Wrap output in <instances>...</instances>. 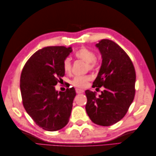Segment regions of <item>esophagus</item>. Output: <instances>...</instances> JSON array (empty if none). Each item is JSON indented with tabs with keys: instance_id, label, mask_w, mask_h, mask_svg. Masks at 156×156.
I'll list each match as a JSON object with an SVG mask.
<instances>
[{
	"instance_id": "1",
	"label": "esophagus",
	"mask_w": 156,
	"mask_h": 156,
	"mask_svg": "<svg viewBox=\"0 0 156 156\" xmlns=\"http://www.w3.org/2000/svg\"><path fill=\"white\" fill-rule=\"evenodd\" d=\"M76 93H77V94H81V93H83L84 90H82V89H80V88H76Z\"/></svg>"
}]
</instances>
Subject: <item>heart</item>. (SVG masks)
<instances>
[{
    "mask_svg": "<svg viewBox=\"0 0 156 156\" xmlns=\"http://www.w3.org/2000/svg\"><path fill=\"white\" fill-rule=\"evenodd\" d=\"M76 56L79 59H81L88 64V68L93 69L96 65V55L93 51L87 48H82L79 49L75 54ZM63 68L66 73H69L72 69V62L69 58H66L63 62ZM90 78L88 76H78L74 77L72 82V84L77 87L84 88L87 86Z\"/></svg>",
    "mask_w": 156,
    "mask_h": 156,
    "instance_id": "obj_1",
    "label": "heart"
}]
</instances>
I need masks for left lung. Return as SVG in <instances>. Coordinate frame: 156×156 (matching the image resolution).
I'll return each instance as SVG.
<instances>
[{
	"mask_svg": "<svg viewBox=\"0 0 156 156\" xmlns=\"http://www.w3.org/2000/svg\"><path fill=\"white\" fill-rule=\"evenodd\" d=\"M102 57V64L92 87H104L101 94L85 91L88 117L101 126L115 124L124 117L135 97L136 74L133 63L120 46L109 39L95 45Z\"/></svg>",
	"mask_w": 156,
	"mask_h": 156,
	"instance_id": "1",
	"label": "left lung"
}]
</instances>
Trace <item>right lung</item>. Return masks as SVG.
<instances>
[{"label": "right lung", "mask_w": 156, "mask_h": 156, "mask_svg": "<svg viewBox=\"0 0 156 156\" xmlns=\"http://www.w3.org/2000/svg\"><path fill=\"white\" fill-rule=\"evenodd\" d=\"M72 47L51 46L36 51L23 68L20 80L23 104L39 127L55 131L68 124L76 97L74 87L65 92L55 86L65 75L63 62Z\"/></svg>", "instance_id": "add662e5"}]
</instances>
